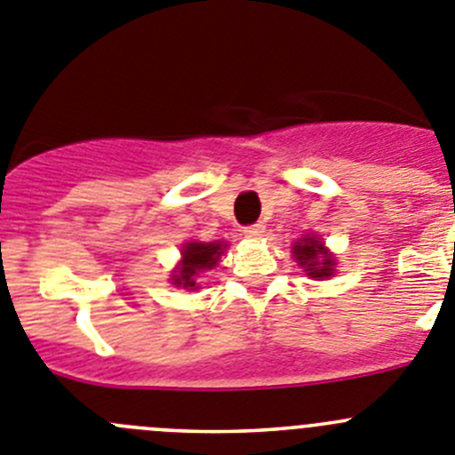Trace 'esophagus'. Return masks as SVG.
Here are the masks:
<instances>
[{
	"instance_id": "esophagus-1",
	"label": "esophagus",
	"mask_w": 455,
	"mask_h": 455,
	"mask_svg": "<svg viewBox=\"0 0 455 455\" xmlns=\"http://www.w3.org/2000/svg\"><path fill=\"white\" fill-rule=\"evenodd\" d=\"M265 235V227L262 224H251V227H244V237L249 240H258V237Z\"/></svg>"
}]
</instances>
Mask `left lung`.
Returning a JSON list of instances; mask_svg holds the SVG:
<instances>
[{"instance_id":"obj_1","label":"left lung","mask_w":455,"mask_h":455,"mask_svg":"<svg viewBox=\"0 0 455 455\" xmlns=\"http://www.w3.org/2000/svg\"><path fill=\"white\" fill-rule=\"evenodd\" d=\"M296 262L307 271L309 278L323 280L328 275H334V256L330 253V249H325V244L321 242V237L316 235H305L299 242H294L291 247Z\"/></svg>"}]
</instances>
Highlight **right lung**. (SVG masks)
<instances>
[{
  "mask_svg": "<svg viewBox=\"0 0 455 455\" xmlns=\"http://www.w3.org/2000/svg\"><path fill=\"white\" fill-rule=\"evenodd\" d=\"M227 242H186L181 247V260L177 269L172 271V285L184 287V290H199L197 275L206 269H213L224 253Z\"/></svg>",
  "mask_w": 455,
  "mask_h": 455,
  "instance_id": "right-lung-1",
  "label": "right lung"
}]
</instances>
